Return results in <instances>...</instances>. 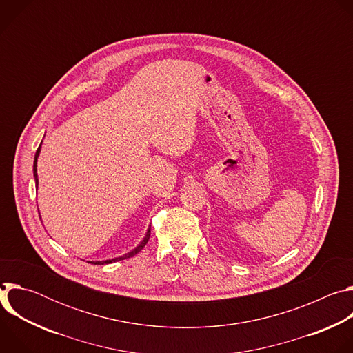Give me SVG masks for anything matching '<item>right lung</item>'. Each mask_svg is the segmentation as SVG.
Returning a JSON list of instances; mask_svg holds the SVG:
<instances>
[{
    "label": "right lung",
    "instance_id": "obj_1",
    "mask_svg": "<svg viewBox=\"0 0 353 353\" xmlns=\"http://www.w3.org/2000/svg\"><path fill=\"white\" fill-rule=\"evenodd\" d=\"M40 148H41V143L39 145V148H37V150H36L34 162H33V176H34L36 188H37V185H39V179H37V158H39V155H40ZM149 236H150V226L148 228V230H146V233H145V237L139 241V244H138L135 248H132L131 251H128V253H125V254H123V256H120V257H116V259H110V260H103V261H89V263H92V264H94V265H103V264H112V263H116V261H121V260H125V259L134 257L137 253H139V251L145 247V244H146V243H148V240H149Z\"/></svg>",
    "mask_w": 353,
    "mask_h": 353
}]
</instances>
